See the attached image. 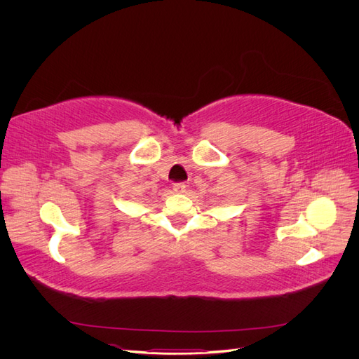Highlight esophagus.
<instances>
[{
	"label": "esophagus",
	"mask_w": 359,
	"mask_h": 359,
	"mask_svg": "<svg viewBox=\"0 0 359 359\" xmlns=\"http://www.w3.org/2000/svg\"><path fill=\"white\" fill-rule=\"evenodd\" d=\"M173 191H177V193H184V191H186V184H182V182L173 184Z\"/></svg>",
	"instance_id": "obj_1"
}]
</instances>
